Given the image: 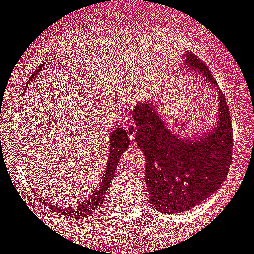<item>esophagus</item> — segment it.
<instances>
[{"instance_id":"esophagus-1","label":"esophagus","mask_w":254,"mask_h":254,"mask_svg":"<svg viewBox=\"0 0 254 254\" xmlns=\"http://www.w3.org/2000/svg\"><path fill=\"white\" fill-rule=\"evenodd\" d=\"M123 127H125L126 132H127V134H128L129 139L131 141H134V137H136V132H137V127L133 125V123H127V125H123Z\"/></svg>"}]
</instances>
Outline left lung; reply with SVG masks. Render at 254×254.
<instances>
[{"instance_id":"8db88e82","label":"left lung","mask_w":254,"mask_h":254,"mask_svg":"<svg viewBox=\"0 0 254 254\" xmlns=\"http://www.w3.org/2000/svg\"><path fill=\"white\" fill-rule=\"evenodd\" d=\"M186 66L211 84L214 78L193 52L183 55ZM136 142L146 154V183L149 199L162 213H181L213 194L228 175L233 131L228 105L218 92V120L214 128L197 138L172 131L154 103H139L133 111Z\"/></svg>"}]
</instances>
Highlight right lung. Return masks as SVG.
<instances>
[{
    "label": "right lung",
    "instance_id": "1",
    "mask_svg": "<svg viewBox=\"0 0 254 254\" xmlns=\"http://www.w3.org/2000/svg\"><path fill=\"white\" fill-rule=\"evenodd\" d=\"M36 77H33L35 79ZM28 86H30V81H28ZM129 146V137L127 134V132L123 128H116L112 133L110 134V151H108V158H107V165H106L105 171H103L102 178H101L100 183L96 187V190H93L89 197L87 198L86 201H83L82 203L76 204L73 207H69V208H55L59 209L57 212H62L64 214H69L77 218H88V217L92 216L95 212H97L101 208V206L103 204V199H105L106 192H107V188L110 186L111 180H112V176L115 173L116 167H117V163L120 161L121 156H122L123 152L128 148Z\"/></svg>",
    "mask_w": 254,
    "mask_h": 254
}]
</instances>
